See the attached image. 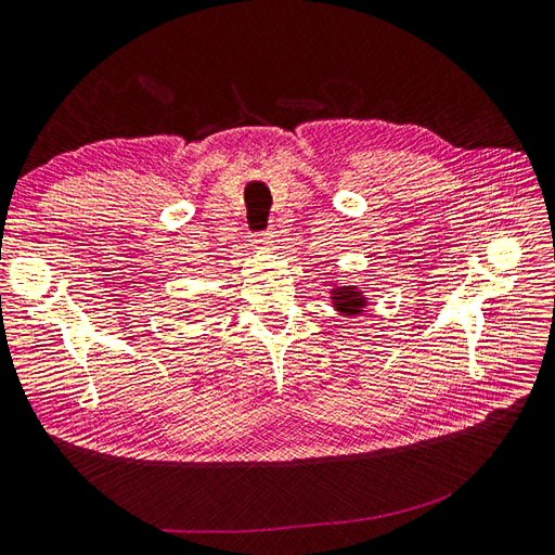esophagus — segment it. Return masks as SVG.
Instances as JSON below:
<instances>
[{
	"label": "esophagus",
	"mask_w": 555,
	"mask_h": 555,
	"mask_svg": "<svg viewBox=\"0 0 555 555\" xmlns=\"http://www.w3.org/2000/svg\"><path fill=\"white\" fill-rule=\"evenodd\" d=\"M276 231H264L262 235H260V240L258 242H262V244H270V242H276Z\"/></svg>",
	"instance_id": "1"
}]
</instances>
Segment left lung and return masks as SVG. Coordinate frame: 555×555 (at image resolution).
Segmentation results:
<instances>
[{
	"label": "left lung",
	"mask_w": 555,
	"mask_h": 555,
	"mask_svg": "<svg viewBox=\"0 0 555 555\" xmlns=\"http://www.w3.org/2000/svg\"><path fill=\"white\" fill-rule=\"evenodd\" d=\"M332 301L343 315H359L365 309V297L357 293L354 285H343L332 293Z\"/></svg>",
	"instance_id": "left-lung-1"
}]
</instances>
